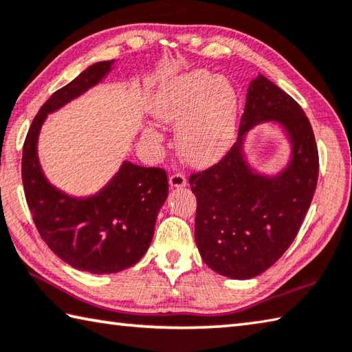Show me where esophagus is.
I'll use <instances>...</instances> for the list:
<instances>
[{
    "mask_svg": "<svg viewBox=\"0 0 352 352\" xmlns=\"http://www.w3.org/2000/svg\"><path fill=\"white\" fill-rule=\"evenodd\" d=\"M169 184L170 188H183L186 186V177H184L182 172H175L169 177Z\"/></svg>",
    "mask_w": 352,
    "mask_h": 352,
    "instance_id": "1",
    "label": "esophagus"
}]
</instances>
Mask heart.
<instances>
[{
	"label": "heart",
	"instance_id": "b5f03b06",
	"mask_svg": "<svg viewBox=\"0 0 352 352\" xmlns=\"http://www.w3.org/2000/svg\"><path fill=\"white\" fill-rule=\"evenodd\" d=\"M152 113L172 126H180L178 149L195 166H209L225 157L237 131L239 97L225 78L206 70H192L170 80L152 104ZM146 135L157 138L148 129Z\"/></svg>",
	"mask_w": 352,
	"mask_h": 352
}]
</instances>
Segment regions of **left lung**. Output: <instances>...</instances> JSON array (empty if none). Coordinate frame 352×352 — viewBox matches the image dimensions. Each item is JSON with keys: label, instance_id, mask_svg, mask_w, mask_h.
<instances>
[{"label": "left lung", "instance_id": "left-lung-1", "mask_svg": "<svg viewBox=\"0 0 352 352\" xmlns=\"http://www.w3.org/2000/svg\"><path fill=\"white\" fill-rule=\"evenodd\" d=\"M276 120L292 142V160L277 176L257 175L242 140L254 125ZM318 178V151L300 104L263 75L251 81L239 140L219 163L189 177L197 197L195 243L210 270L246 280L265 272L297 237Z\"/></svg>", "mask_w": 352, "mask_h": 352}]
</instances>
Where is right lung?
I'll return each instance as SVG.
<instances>
[{
	"label": "right lung",
	"mask_w": 352,
	"mask_h": 352,
	"mask_svg": "<svg viewBox=\"0 0 352 352\" xmlns=\"http://www.w3.org/2000/svg\"><path fill=\"white\" fill-rule=\"evenodd\" d=\"M112 66L113 60L95 63L50 95L32 121L23 146L24 195L38 232L63 261L91 274L120 272L143 257L169 192L166 170L131 162L121 164L117 175L87 198L66 195L43 174L36 142L47 113L98 85Z\"/></svg>",
	"instance_id": "1"
}]
</instances>
